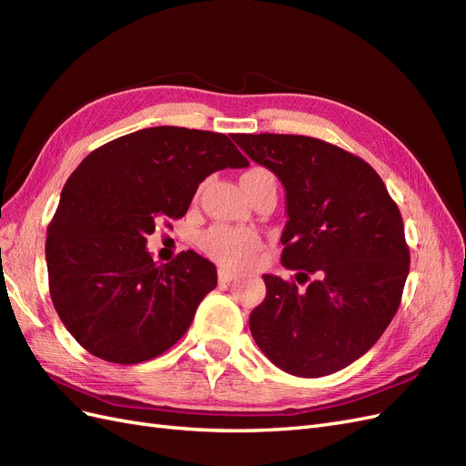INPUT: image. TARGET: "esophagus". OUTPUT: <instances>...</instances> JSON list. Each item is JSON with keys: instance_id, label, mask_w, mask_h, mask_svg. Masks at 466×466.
Segmentation results:
<instances>
[{"instance_id": "esophagus-1", "label": "esophagus", "mask_w": 466, "mask_h": 466, "mask_svg": "<svg viewBox=\"0 0 466 466\" xmlns=\"http://www.w3.org/2000/svg\"><path fill=\"white\" fill-rule=\"evenodd\" d=\"M218 278H219L221 284H229V281H233V279L238 278V274H235V272H231V270H225V268H219Z\"/></svg>"}]
</instances>
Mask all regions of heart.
<instances>
[{"instance_id": "heart-1", "label": "heart", "mask_w": 466, "mask_h": 466, "mask_svg": "<svg viewBox=\"0 0 466 466\" xmlns=\"http://www.w3.org/2000/svg\"><path fill=\"white\" fill-rule=\"evenodd\" d=\"M248 173H268L264 168H252ZM262 247L260 237L247 228H219L209 229L202 237V248L206 255L228 268H243L255 260Z\"/></svg>"}]
</instances>
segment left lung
I'll list each match as a JSON object with an SVG mask.
<instances>
[{"mask_svg": "<svg viewBox=\"0 0 466 466\" xmlns=\"http://www.w3.org/2000/svg\"><path fill=\"white\" fill-rule=\"evenodd\" d=\"M286 188L281 264L264 274L252 338L279 370L322 377L361 358L389 327L410 268L402 216L375 168L317 137L233 134Z\"/></svg>", "mask_w": 466, "mask_h": 466, "instance_id": "8db88e82", "label": "left lung"}]
</instances>
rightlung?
I'll use <instances>...</instances> for the list:
<instances>
[{
  "label": "right lung",
  "instance_id": "right-lung-1",
  "mask_svg": "<svg viewBox=\"0 0 466 466\" xmlns=\"http://www.w3.org/2000/svg\"><path fill=\"white\" fill-rule=\"evenodd\" d=\"M248 167L225 134L155 126L91 151L64 185L48 225L50 298L89 354L142 363L177 344L218 286L216 266L194 250L155 264V223L178 219L200 182Z\"/></svg>",
  "mask_w": 466,
  "mask_h": 466
}]
</instances>
